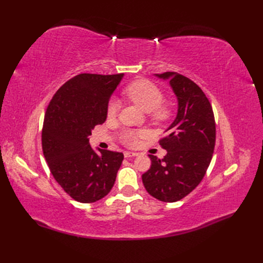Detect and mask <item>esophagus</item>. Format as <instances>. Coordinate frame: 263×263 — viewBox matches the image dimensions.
<instances>
[{"label":"esophagus","instance_id":"esophagus-1","mask_svg":"<svg viewBox=\"0 0 263 263\" xmlns=\"http://www.w3.org/2000/svg\"><path fill=\"white\" fill-rule=\"evenodd\" d=\"M139 154L138 153H132V151H125L124 156L125 158H130V157H137Z\"/></svg>","mask_w":263,"mask_h":263}]
</instances>
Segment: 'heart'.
Returning a JSON list of instances; mask_svg holds the SVG:
<instances>
[{
    "mask_svg": "<svg viewBox=\"0 0 263 263\" xmlns=\"http://www.w3.org/2000/svg\"><path fill=\"white\" fill-rule=\"evenodd\" d=\"M126 97L133 103L139 106L147 113L151 112L153 118L157 122H162L168 117V109L161 106L163 102V94L158 87L149 81L139 80L132 83L125 91ZM118 102L112 100L108 103L107 115L113 117L118 110ZM145 130H127L123 135V142L128 147H136L140 138L146 136Z\"/></svg>",
    "mask_w": 263,
    "mask_h": 263,
    "instance_id": "b5f03b06",
    "label": "heart"
}]
</instances>
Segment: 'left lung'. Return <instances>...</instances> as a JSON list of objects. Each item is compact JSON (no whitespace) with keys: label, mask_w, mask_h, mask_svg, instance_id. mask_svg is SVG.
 <instances>
[{"label":"left lung","mask_w":263,"mask_h":263,"mask_svg":"<svg viewBox=\"0 0 263 263\" xmlns=\"http://www.w3.org/2000/svg\"><path fill=\"white\" fill-rule=\"evenodd\" d=\"M168 81L178 101L177 116L164 130L162 160L149 155L150 169L142 174L147 192L157 200H182L200 184L211 163L216 127L213 108L201 87L177 72L155 74Z\"/></svg>","instance_id":"8db88e82"}]
</instances>
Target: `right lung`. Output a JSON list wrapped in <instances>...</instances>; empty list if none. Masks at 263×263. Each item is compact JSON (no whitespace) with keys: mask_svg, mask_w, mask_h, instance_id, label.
<instances>
[{"mask_svg":"<svg viewBox=\"0 0 263 263\" xmlns=\"http://www.w3.org/2000/svg\"><path fill=\"white\" fill-rule=\"evenodd\" d=\"M124 73H81L55 92L45 114L44 156L59 185L73 200L93 203L112 190L124 155L95 151L89 136L106 121L107 106Z\"/></svg>","mask_w":263,"mask_h":263,"instance_id":"right-lung-1","label":"right lung"}]
</instances>
